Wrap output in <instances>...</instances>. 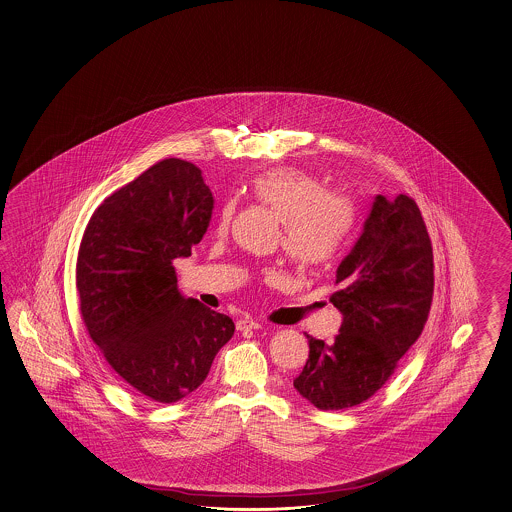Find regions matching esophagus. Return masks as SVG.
Segmentation results:
<instances>
[{"mask_svg": "<svg viewBox=\"0 0 512 512\" xmlns=\"http://www.w3.org/2000/svg\"><path fill=\"white\" fill-rule=\"evenodd\" d=\"M261 327V322H257V320H253V318H248V316L237 322L238 331H244V329H261Z\"/></svg>", "mask_w": 512, "mask_h": 512, "instance_id": "34e87169", "label": "esophagus"}]
</instances>
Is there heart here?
Returning a JSON list of instances; mask_svg holds the SVG:
<instances>
[{
    "label": "heart",
    "mask_w": 512,
    "mask_h": 512,
    "mask_svg": "<svg viewBox=\"0 0 512 512\" xmlns=\"http://www.w3.org/2000/svg\"><path fill=\"white\" fill-rule=\"evenodd\" d=\"M253 198L285 224L283 248L301 268L333 261L353 225V207L344 196L325 190L320 179L296 168H274L251 181ZM235 207L225 203L216 231L227 233Z\"/></svg>",
    "instance_id": "1"
}]
</instances>
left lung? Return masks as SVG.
<instances>
[{
  "instance_id": "1",
  "label": "left lung",
  "mask_w": 512,
  "mask_h": 512,
  "mask_svg": "<svg viewBox=\"0 0 512 512\" xmlns=\"http://www.w3.org/2000/svg\"><path fill=\"white\" fill-rule=\"evenodd\" d=\"M331 303L344 314L333 344L309 337L294 388L320 411L372 398L424 331L433 290V246L416 201L377 196L362 235L337 270Z\"/></svg>"
}]
</instances>
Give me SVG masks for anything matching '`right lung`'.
Listing matches in <instances>:
<instances>
[{"label": "right lung", "mask_w": 512, "mask_h": 512, "mask_svg": "<svg viewBox=\"0 0 512 512\" xmlns=\"http://www.w3.org/2000/svg\"><path fill=\"white\" fill-rule=\"evenodd\" d=\"M211 212L200 168L164 159L105 198L81 238L75 285L88 337L148 401L194 392L235 333L229 316L177 290L174 261L192 253Z\"/></svg>", "instance_id": "add662e5"}]
</instances>
